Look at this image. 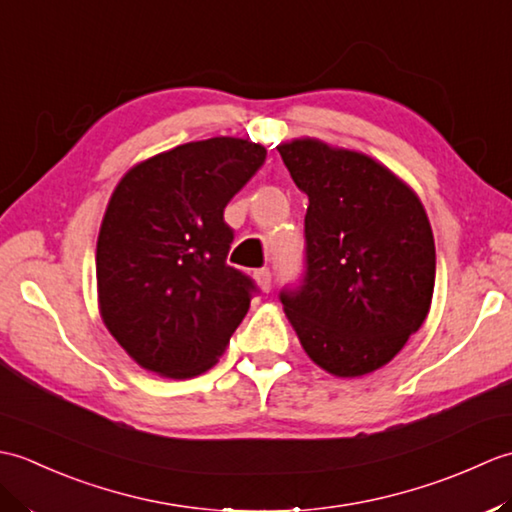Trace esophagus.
Returning <instances> with one entry per match:
<instances>
[{"label":"esophagus","mask_w":512,"mask_h":512,"mask_svg":"<svg viewBox=\"0 0 512 512\" xmlns=\"http://www.w3.org/2000/svg\"><path fill=\"white\" fill-rule=\"evenodd\" d=\"M255 277V281H257V286L262 288L264 292H268L270 288H273V273H270L268 268H262V270H257V273L253 275Z\"/></svg>","instance_id":"34e87169"}]
</instances>
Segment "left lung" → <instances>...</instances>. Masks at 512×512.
Segmentation results:
<instances>
[{
	"label": "left lung",
	"instance_id": "1",
	"mask_svg": "<svg viewBox=\"0 0 512 512\" xmlns=\"http://www.w3.org/2000/svg\"><path fill=\"white\" fill-rule=\"evenodd\" d=\"M277 149L310 200L306 273L279 292L286 317L325 372H374L429 314L436 284L429 217L418 195L374 158L317 138Z\"/></svg>",
	"mask_w": 512,
	"mask_h": 512
}]
</instances>
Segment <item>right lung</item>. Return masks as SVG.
Returning <instances> with one entry per match:
<instances>
[{
  "label": "right lung",
  "instance_id": "1",
  "mask_svg": "<svg viewBox=\"0 0 512 512\" xmlns=\"http://www.w3.org/2000/svg\"><path fill=\"white\" fill-rule=\"evenodd\" d=\"M266 149L217 136L138 162L107 204L96 244L103 323L134 361L167 378L211 369L257 292L226 264L224 209Z\"/></svg>",
  "mask_w": 512,
  "mask_h": 512
}]
</instances>
